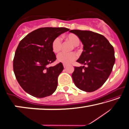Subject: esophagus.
I'll return each mask as SVG.
<instances>
[{"label":"esophagus","mask_w":129,"mask_h":129,"mask_svg":"<svg viewBox=\"0 0 129 129\" xmlns=\"http://www.w3.org/2000/svg\"><path fill=\"white\" fill-rule=\"evenodd\" d=\"M64 65V68H66V67H67V65H66V64H64V65Z\"/></svg>","instance_id":"1"}]
</instances>
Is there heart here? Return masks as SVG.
Masks as SVG:
<instances>
[{"label":"heart","instance_id":"b5f03b06","mask_svg":"<svg viewBox=\"0 0 129 129\" xmlns=\"http://www.w3.org/2000/svg\"><path fill=\"white\" fill-rule=\"evenodd\" d=\"M67 39L72 42L75 46L79 45L80 39L75 34H70L67 36ZM51 49L54 53H59L62 49V39L59 36H57L54 39L51 43ZM77 55L75 53L62 52L58 54L57 56V61L65 64H68L76 59Z\"/></svg>","mask_w":129,"mask_h":129}]
</instances>
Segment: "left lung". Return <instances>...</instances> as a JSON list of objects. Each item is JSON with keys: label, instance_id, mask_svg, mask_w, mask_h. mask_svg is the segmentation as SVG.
Returning <instances> with one entry per match:
<instances>
[{"label": "left lung", "instance_id": "8db88e82", "mask_svg": "<svg viewBox=\"0 0 129 129\" xmlns=\"http://www.w3.org/2000/svg\"><path fill=\"white\" fill-rule=\"evenodd\" d=\"M83 45V51L76 61L86 65L75 67L72 75L75 84L86 92L99 89L106 82L115 64L113 46L103 35L90 30H71Z\"/></svg>", "mask_w": 129, "mask_h": 129}]
</instances>
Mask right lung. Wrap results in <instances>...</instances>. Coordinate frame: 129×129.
Returning <instances> with one entry per match:
<instances>
[{"instance_id": "add662e5", "label": "right lung", "mask_w": 129, "mask_h": 129, "mask_svg": "<svg viewBox=\"0 0 129 129\" xmlns=\"http://www.w3.org/2000/svg\"><path fill=\"white\" fill-rule=\"evenodd\" d=\"M70 30L66 28H40L21 40L13 59V70L18 83L34 97L52 94L58 85V77L64 70L61 62L48 65L56 59L51 49L54 38Z\"/></svg>"}]
</instances>
